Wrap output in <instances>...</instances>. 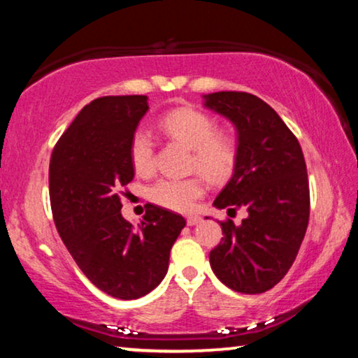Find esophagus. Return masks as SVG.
I'll list each match as a JSON object with an SVG mask.
<instances>
[{
  "label": "esophagus",
  "instance_id": "1",
  "mask_svg": "<svg viewBox=\"0 0 358 358\" xmlns=\"http://www.w3.org/2000/svg\"><path fill=\"white\" fill-rule=\"evenodd\" d=\"M187 222H188V226H196V224L199 222V217L198 216H188Z\"/></svg>",
  "mask_w": 358,
  "mask_h": 358
}]
</instances>
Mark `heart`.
I'll list each match as a JSON object with an SVG mask.
<instances>
[{
    "mask_svg": "<svg viewBox=\"0 0 358 358\" xmlns=\"http://www.w3.org/2000/svg\"><path fill=\"white\" fill-rule=\"evenodd\" d=\"M160 126L171 139L193 150L192 166L211 180L226 182L237 162V142L224 131H216L213 117L194 108H176L162 117ZM131 164L139 175L154 170V141L145 129L132 134L129 147ZM204 193V183L198 176L164 178L150 188V199L171 211H189Z\"/></svg>",
    "mask_w": 358,
    "mask_h": 358,
    "instance_id": "1",
    "label": "heart"
}]
</instances>
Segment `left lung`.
Masks as SVG:
<instances>
[{
    "label": "left lung",
    "mask_w": 358,
    "mask_h": 358,
    "mask_svg": "<svg viewBox=\"0 0 358 358\" xmlns=\"http://www.w3.org/2000/svg\"><path fill=\"white\" fill-rule=\"evenodd\" d=\"M203 106L226 117L237 136L231 180L213 206L245 209L239 226L221 222L209 254L214 275L245 294L273 288L296 259L309 221V185L299 142L273 108L244 92L203 94ZM208 219V217H206Z\"/></svg>",
    "instance_id": "left-lung-1"
}]
</instances>
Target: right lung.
<instances>
[{
  "mask_svg": "<svg viewBox=\"0 0 358 358\" xmlns=\"http://www.w3.org/2000/svg\"><path fill=\"white\" fill-rule=\"evenodd\" d=\"M149 98L104 96L87 104L54 147L49 165L57 231L94 287L137 299L159 287L183 216L147 204L141 224L122 217L121 189L134 178L129 147Z\"/></svg>",
  "mask_w": 358,
  "mask_h": 358,
  "instance_id": "right-lung-1",
  "label": "right lung"
}]
</instances>
